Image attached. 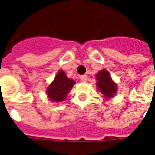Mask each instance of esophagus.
Returning a JSON list of instances; mask_svg holds the SVG:
<instances>
[{
    "label": "esophagus",
    "instance_id": "obj_1",
    "mask_svg": "<svg viewBox=\"0 0 155 155\" xmlns=\"http://www.w3.org/2000/svg\"><path fill=\"white\" fill-rule=\"evenodd\" d=\"M80 79H81L82 82H87V75H82V76L80 77Z\"/></svg>",
    "mask_w": 155,
    "mask_h": 155
}]
</instances>
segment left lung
I'll use <instances>...</instances> for the list:
<instances>
[{"mask_svg": "<svg viewBox=\"0 0 155 155\" xmlns=\"http://www.w3.org/2000/svg\"><path fill=\"white\" fill-rule=\"evenodd\" d=\"M96 78L97 80V87L103 94L105 99L108 100L113 97L117 91V85L111 79L109 72L106 69L101 70L96 75Z\"/></svg>", "mask_w": 155, "mask_h": 155, "instance_id": "1", "label": "left lung"}]
</instances>
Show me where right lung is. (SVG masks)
<instances>
[{
	"instance_id": "obj_1",
	"label": "right lung",
	"mask_w": 155,
	"mask_h": 155,
	"mask_svg": "<svg viewBox=\"0 0 155 155\" xmlns=\"http://www.w3.org/2000/svg\"><path fill=\"white\" fill-rule=\"evenodd\" d=\"M75 82L73 79L68 78L63 70H59L52 82L46 90L50 101L58 102L66 99V96L72 89Z\"/></svg>"
}]
</instances>
